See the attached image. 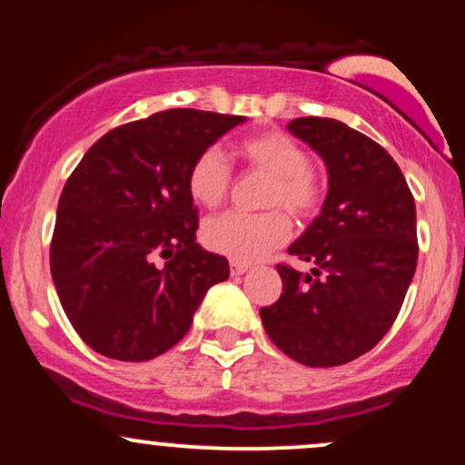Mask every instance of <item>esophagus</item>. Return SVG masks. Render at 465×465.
Returning <instances> with one entry per match:
<instances>
[{
  "label": "esophagus",
  "mask_w": 465,
  "mask_h": 465,
  "mask_svg": "<svg viewBox=\"0 0 465 465\" xmlns=\"http://www.w3.org/2000/svg\"><path fill=\"white\" fill-rule=\"evenodd\" d=\"M229 271H232V275L233 277H238V275H244L249 271V266L247 264H242V262H232L229 264Z\"/></svg>",
  "instance_id": "obj_1"
}]
</instances>
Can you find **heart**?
<instances>
[{
  "mask_svg": "<svg viewBox=\"0 0 465 465\" xmlns=\"http://www.w3.org/2000/svg\"><path fill=\"white\" fill-rule=\"evenodd\" d=\"M238 157L251 168L271 174L266 188V207H286L292 216L306 218L322 203V183L308 165V154L292 137L280 131L251 135L236 148ZM232 188V168L218 148H205L196 154L188 170V192L199 205L214 210L223 205ZM291 218L284 210L262 214L229 212L212 218L203 227V242L210 251L233 262H258L291 236Z\"/></svg>",
  "mask_w": 465,
  "mask_h": 465,
  "instance_id": "obj_1",
  "label": "heart"
}]
</instances>
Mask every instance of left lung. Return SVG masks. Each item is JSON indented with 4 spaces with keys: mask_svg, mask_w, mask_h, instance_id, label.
<instances>
[{
    "mask_svg": "<svg viewBox=\"0 0 465 465\" xmlns=\"http://www.w3.org/2000/svg\"><path fill=\"white\" fill-rule=\"evenodd\" d=\"M288 131L328 168L322 214L288 247L312 264H277L282 297L260 311L269 339L308 367L370 351L396 322L415 264V201L381 143L332 117H297Z\"/></svg>",
    "mask_w": 465,
    "mask_h": 465,
    "instance_id": "8db88e82",
    "label": "left lung"
}]
</instances>
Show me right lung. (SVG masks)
<instances>
[{"label": "right lung", "mask_w": 465, "mask_h": 465, "mask_svg": "<svg viewBox=\"0 0 465 465\" xmlns=\"http://www.w3.org/2000/svg\"><path fill=\"white\" fill-rule=\"evenodd\" d=\"M247 117L168 109L109 131L84 153L58 199L50 269L80 339L142 362L168 351L229 262L196 242L188 170Z\"/></svg>", "instance_id": "1"}]
</instances>
